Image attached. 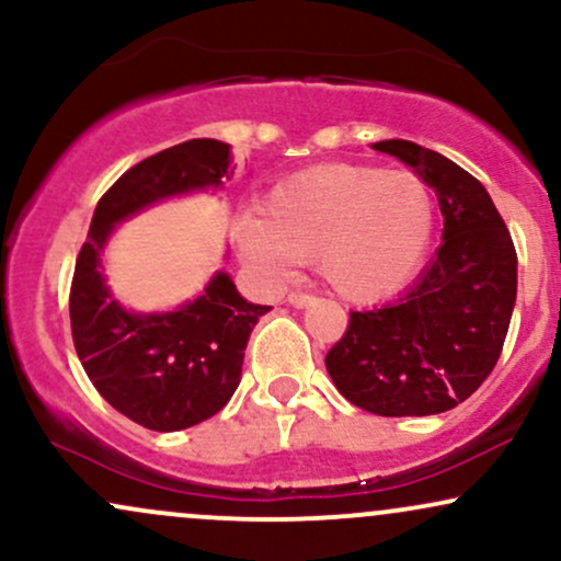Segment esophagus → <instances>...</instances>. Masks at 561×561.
<instances>
[{
	"label": "esophagus",
	"mask_w": 561,
	"mask_h": 561,
	"mask_svg": "<svg viewBox=\"0 0 561 561\" xmlns=\"http://www.w3.org/2000/svg\"><path fill=\"white\" fill-rule=\"evenodd\" d=\"M317 298H313L311 293H302V289H293V293L287 295V302L289 306H295V308H302V306H308V302H313Z\"/></svg>",
	"instance_id": "obj_1"
}]
</instances>
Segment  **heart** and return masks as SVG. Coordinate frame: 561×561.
Returning <instances> with one entry per match:
<instances>
[{
    "label": "heart",
    "instance_id": "obj_1",
    "mask_svg": "<svg viewBox=\"0 0 561 561\" xmlns=\"http://www.w3.org/2000/svg\"><path fill=\"white\" fill-rule=\"evenodd\" d=\"M435 229V195L414 171L324 163L298 171L237 229L255 268L285 274L319 259V272L347 300L398 293L416 274Z\"/></svg>",
    "mask_w": 561,
    "mask_h": 561
}]
</instances>
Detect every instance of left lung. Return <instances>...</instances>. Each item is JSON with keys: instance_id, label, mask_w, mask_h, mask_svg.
I'll return each mask as SVG.
<instances>
[{"instance_id": "1", "label": "left lung", "mask_w": 561, "mask_h": 561, "mask_svg": "<svg viewBox=\"0 0 561 561\" xmlns=\"http://www.w3.org/2000/svg\"><path fill=\"white\" fill-rule=\"evenodd\" d=\"M435 190L443 244L401 298L351 311L324 364L334 388L377 416L443 414L485 382L517 300V250L491 195L440 152L377 141Z\"/></svg>"}]
</instances>
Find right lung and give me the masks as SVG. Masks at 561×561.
<instances>
[{
  "label": "right lung",
  "instance_id": "1",
  "mask_svg": "<svg viewBox=\"0 0 561 561\" xmlns=\"http://www.w3.org/2000/svg\"><path fill=\"white\" fill-rule=\"evenodd\" d=\"M229 145L190 139L128 169L96 203L70 282V332L83 371L115 411L156 433L186 430L218 414L242 375L250 332L272 306H253L227 274L173 313H128L107 293L100 253L113 224L156 199L218 186Z\"/></svg>",
  "mask_w": 561,
  "mask_h": 561
}]
</instances>
